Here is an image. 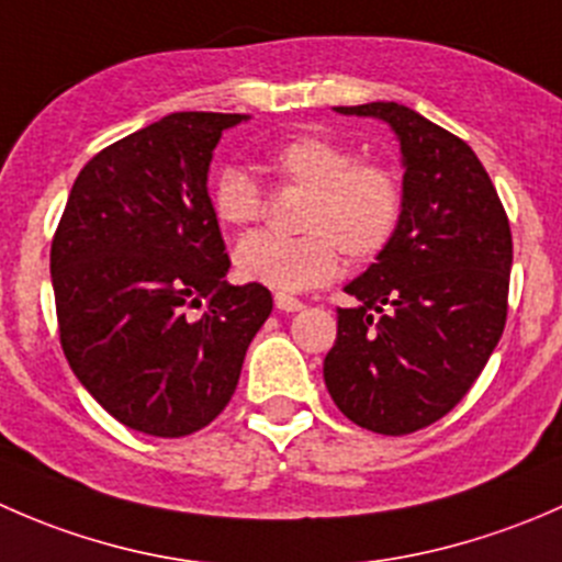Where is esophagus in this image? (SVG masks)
<instances>
[{"mask_svg":"<svg viewBox=\"0 0 562 562\" xmlns=\"http://www.w3.org/2000/svg\"><path fill=\"white\" fill-rule=\"evenodd\" d=\"M274 307L280 310V313H299V310H304V302H299V299L288 296V293H277V296H274Z\"/></svg>","mask_w":562,"mask_h":562,"instance_id":"esophagus-1","label":"esophagus"}]
</instances>
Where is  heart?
<instances>
[{
  "mask_svg": "<svg viewBox=\"0 0 562 562\" xmlns=\"http://www.w3.org/2000/svg\"><path fill=\"white\" fill-rule=\"evenodd\" d=\"M263 171L280 184L307 190L296 228L302 236L249 234L234 249L236 274L280 293L323 285L339 269V258L364 263L394 239L402 217V184L389 166L356 160L353 149L317 133L277 140L260 157ZM217 223L241 228L263 212L258 181L245 168L225 166L209 187Z\"/></svg>",
  "mask_w": 562,
  "mask_h": 562,
  "instance_id": "b5f03b06",
  "label": "heart"
}]
</instances>
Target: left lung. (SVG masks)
Masks as SVG:
<instances>
[{
	"label": "left lung",
	"mask_w": 562,
	"mask_h": 562,
	"mask_svg": "<svg viewBox=\"0 0 562 562\" xmlns=\"http://www.w3.org/2000/svg\"><path fill=\"white\" fill-rule=\"evenodd\" d=\"M383 119L402 151V217L375 263L345 285L323 361L334 405L378 435H411L468 394L501 342L512 228L490 173L449 130L400 103L337 105Z\"/></svg>",
	"instance_id": "obj_1"
}]
</instances>
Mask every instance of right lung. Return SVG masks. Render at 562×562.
I'll return each instance as SVG.
<instances>
[{
  "label": "right lung",
  "mask_w": 562,
  "mask_h": 562,
  "mask_svg": "<svg viewBox=\"0 0 562 562\" xmlns=\"http://www.w3.org/2000/svg\"><path fill=\"white\" fill-rule=\"evenodd\" d=\"M247 119L181 111L105 146L78 173L50 241L70 370L144 435L212 424L271 315L269 288L225 280L231 258L209 206L214 146Z\"/></svg>",
  "instance_id": "add662e5"
}]
</instances>
